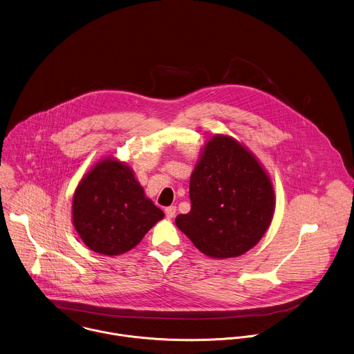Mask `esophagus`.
<instances>
[{"label": "esophagus", "mask_w": 354, "mask_h": 354, "mask_svg": "<svg viewBox=\"0 0 354 354\" xmlns=\"http://www.w3.org/2000/svg\"><path fill=\"white\" fill-rule=\"evenodd\" d=\"M175 213H176V207H174V205H171V207H168V208H165V216L168 217V218H172L174 216H175Z\"/></svg>", "instance_id": "1"}]
</instances>
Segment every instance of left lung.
Masks as SVG:
<instances>
[{
	"instance_id": "1",
	"label": "left lung",
	"mask_w": 354,
	"mask_h": 354,
	"mask_svg": "<svg viewBox=\"0 0 354 354\" xmlns=\"http://www.w3.org/2000/svg\"><path fill=\"white\" fill-rule=\"evenodd\" d=\"M192 209L175 223L211 259L238 257L271 225L275 192L257 157L230 136L205 142L190 176Z\"/></svg>"
}]
</instances>
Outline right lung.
<instances>
[{
	"mask_svg": "<svg viewBox=\"0 0 354 354\" xmlns=\"http://www.w3.org/2000/svg\"><path fill=\"white\" fill-rule=\"evenodd\" d=\"M164 212L145 196L134 171L115 157L97 161L72 198V224L93 252L119 256L136 248Z\"/></svg>",
	"mask_w": 354,
	"mask_h": 354,
	"instance_id": "obj_1",
	"label": "right lung"
}]
</instances>
